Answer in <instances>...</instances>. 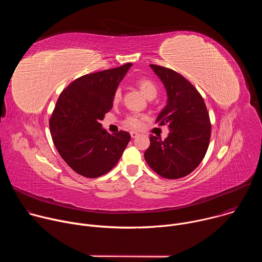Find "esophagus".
Here are the masks:
<instances>
[{
    "instance_id": "34e87169",
    "label": "esophagus",
    "mask_w": 262,
    "mask_h": 262,
    "mask_svg": "<svg viewBox=\"0 0 262 262\" xmlns=\"http://www.w3.org/2000/svg\"><path fill=\"white\" fill-rule=\"evenodd\" d=\"M138 133H136V132H130V137L132 138H136V137H138Z\"/></svg>"
}]
</instances>
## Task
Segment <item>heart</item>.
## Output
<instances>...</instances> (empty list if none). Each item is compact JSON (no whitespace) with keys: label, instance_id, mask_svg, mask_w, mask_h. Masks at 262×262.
<instances>
[{"label":"heart","instance_id":"b5f03b06","mask_svg":"<svg viewBox=\"0 0 262 262\" xmlns=\"http://www.w3.org/2000/svg\"><path fill=\"white\" fill-rule=\"evenodd\" d=\"M138 87L140 88V90L142 91V93L149 99H151L154 97L157 96L158 94V86L149 79L143 78L140 79L138 81ZM122 98V92L120 88H117L114 91L113 94V102L114 103H118ZM146 119V117L142 114H133V115H128L125 119H124V125L128 128L132 129H139L142 127L144 120Z\"/></svg>","mask_w":262,"mask_h":262}]
</instances>
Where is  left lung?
<instances>
[{
	"label": "left lung",
	"instance_id": "8db88e82",
	"mask_svg": "<svg viewBox=\"0 0 262 262\" xmlns=\"http://www.w3.org/2000/svg\"><path fill=\"white\" fill-rule=\"evenodd\" d=\"M168 94V102L156 123L168 125L169 136L163 141L150 135L145 161L157 174L177 179L193 172L205 157L210 141L211 123L199 91L173 69L150 64Z\"/></svg>",
	"mask_w": 262,
	"mask_h": 262
}]
</instances>
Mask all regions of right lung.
<instances>
[{
    "label": "right lung",
    "mask_w": 262,
    "mask_h": 262,
    "mask_svg": "<svg viewBox=\"0 0 262 262\" xmlns=\"http://www.w3.org/2000/svg\"><path fill=\"white\" fill-rule=\"evenodd\" d=\"M85 74L60 94L50 119L53 142L65 163L78 174L96 178L115 167L130 135H110L100 120L113 107V94L132 66Z\"/></svg>",
    "instance_id": "right-lung-1"
}]
</instances>
